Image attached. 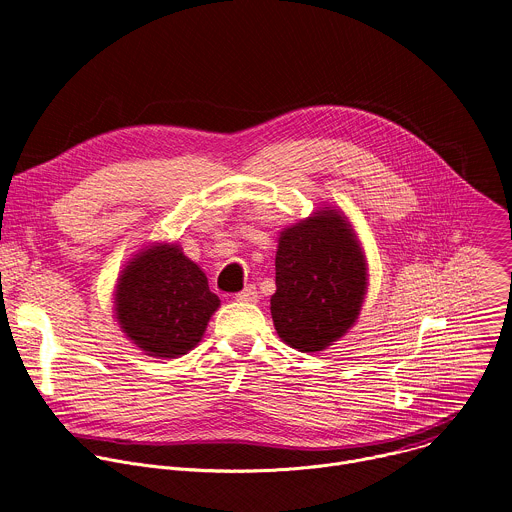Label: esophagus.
Masks as SVG:
<instances>
[{
	"instance_id": "1",
	"label": "esophagus",
	"mask_w": 512,
	"mask_h": 512,
	"mask_svg": "<svg viewBox=\"0 0 512 512\" xmlns=\"http://www.w3.org/2000/svg\"><path fill=\"white\" fill-rule=\"evenodd\" d=\"M237 302H245V304H255V302H259V291H257V287H255V285H249V287H245L243 291H239V294H237Z\"/></svg>"
}]
</instances>
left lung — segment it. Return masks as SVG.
<instances>
[{"label": "left lung", "instance_id": "obj_1", "mask_svg": "<svg viewBox=\"0 0 512 512\" xmlns=\"http://www.w3.org/2000/svg\"><path fill=\"white\" fill-rule=\"evenodd\" d=\"M367 259L348 218L332 206L281 231L271 318L279 338L318 352L342 338L367 294Z\"/></svg>", "mask_w": 512, "mask_h": 512}]
</instances>
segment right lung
<instances>
[{"mask_svg": "<svg viewBox=\"0 0 512 512\" xmlns=\"http://www.w3.org/2000/svg\"><path fill=\"white\" fill-rule=\"evenodd\" d=\"M221 306L204 271L176 243L141 249L121 271L115 318L148 356L178 358L192 350Z\"/></svg>", "mask_w": 512, "mask_h": 512, "instance_id": "obj_1", "label": "right lung"}]
</instances>
